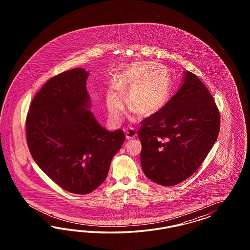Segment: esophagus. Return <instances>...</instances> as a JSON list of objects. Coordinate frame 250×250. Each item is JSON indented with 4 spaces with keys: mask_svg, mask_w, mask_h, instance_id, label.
Instances as JSON below:
<instances>
[{
    "mask_svg": "<svg viewBox=\"0 0 250 250\" xmlns=\"http://www.w3.org/2000/svg\"><path fill=\"white\" fill-rule=\"evenodd\" d=\"M125 136H126V138H127L128 140H133V139L136 138L137 134H136L135 129L130 128L125 131Z\"/></svg>",
    "mask_w": 250,
    "mask_h": 250,
    "instance_id": "esophagus-1",
    "label": "esophagus"
}]
</instances>
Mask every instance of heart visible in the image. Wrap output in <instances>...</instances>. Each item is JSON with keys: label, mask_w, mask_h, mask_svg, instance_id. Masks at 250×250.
<instances>
[{"label": "heart", "mask_w": 250, "mask_h": 250, "mask_svg": "<svg viewBox=\"0 0 250 250\" xmlns=\"http://www.w3.org/2000/svg\"><path fill=\"white\" fill-rule=\"evenodd\" d=\"M114 90L107 92V112L112 121L118 124L124 112L123 97L126 94L129 109L141 116L154 114L169 98L171 79L166 68L151 62H140L123 70L113 81Z\"/></svg>", "instance_id": "obj_1"}]
</instances>
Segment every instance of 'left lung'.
Instances as JSON below:
<instances>
[{"instance_id": "1", "label": "left lung", "mask_w": 250, "mask_h": 250, "mask_svg": "<svg viewBox=\"0 0 250 250\" xmlns=\"http://www.w3.org/2000/svg\"><path fill=\"white\" fill-rule=\"evenodd\" d=\"M219 129L212 94L195 74L184 70L173 97L142 121L138 131L145 175L163 186L186 180L212 149Z\"/></svg>"}]
</instances>
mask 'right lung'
Wrapping results in <instances>:
<instances>
[{
	"instance_id": "1",
	"label": "right lung",
	"mask_w": 250,
	"mask_h": 250,
	"mask_svg": "<svg viewBox=\"0 0 250 250\" xmlns=\"http://www.w3.org/2000/svg\"><path fill=\"white\" fill-rule=\"evenodd\" d=\"M89 72L77 68L51 78L31 103L26 139L38 167L62 189L87 194L108 175L125 139L109 131L91 113L86 89Z\"/></svg>"
}]
</instances>
